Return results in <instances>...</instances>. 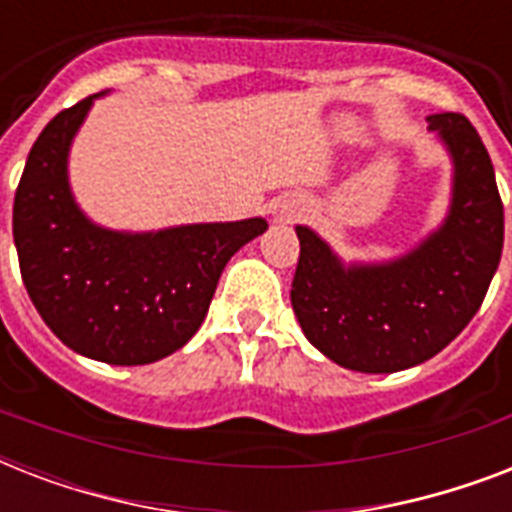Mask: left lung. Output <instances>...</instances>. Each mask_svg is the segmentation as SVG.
<instances>
[{
  "instance_id": "1",
  "label": "left lung",
  "mask_w": 512,
  "mask_h": 512,
  "mask_svg": "<svg viewBox=\"0 0 512 512\" xmlns=\"http://www.w3.org/2000/svg\"><path fill=\"white\" fill-rule=\"evenodd\" d=\"M428 122L452 154L454 185L444 225L420 247L390 263L342 265L297 225L295 316L324 356L353 372H401L441 353L476 316L500 265L505 209L484 140L462 114Z\"/></svg>"
}]
</instances>
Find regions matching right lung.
Wrapping results in <instances>:
<instances>
[{
	"instance_id": "obj_1",
	"label": "right lung",
	"mask_w": 512,
	"mask_h": 512,
	"mask_svg": "<svg viewBox=\"0 0 512 512\" xmlns=\"http://www.w3.org/2000/svg\"><path fill=\"white\" fill-rule=\"evenodd\" d=\"M98 95L60 111L26 159L12 239L31 303L63 345L114 366L151 364L196 335L233 252L263 217L119 233L90 223L68 188V148Z\"/></svg>"
}]
</instances>
